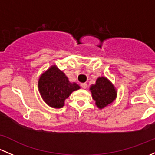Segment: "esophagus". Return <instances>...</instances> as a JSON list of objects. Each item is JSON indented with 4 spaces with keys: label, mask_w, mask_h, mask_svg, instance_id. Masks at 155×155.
I'll use <instances>...</instances> for the list:
<instances>
[{
    "label": "esophagus",
    "mask_w": 155,
    "mask_h": 155,
    "mask_svg": "<svg viewBox=\"0 0 155 155\" xmlns=\"http://www.w3.org/2000/svg\"><path fill=\"white\" fill-rule=\"evenodd\" d=\"M81 87L82 88H87V84L86 83H81Z\"/></svg>",
    "instance_id": "34e87169"
}]
</instances>
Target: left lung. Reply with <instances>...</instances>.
<instances>
[{
    "label": "left lung",
    "mask_w": 155,
    "mask_h": 155,
    "mask_svg": "<svg viewBox=\"0 0 155 155\" xmlns=\"http://www.w3.org/2000/svg\"><path fill=\"white\" fill-rule=\"evenodd\" d=\"M89 89L95 105L101 109L112 104L116 99V88L111 81L104 76L98 77L94 85H91Z\"/></svg>",
    "instance_id": "8db88e82"
}]
</instances>
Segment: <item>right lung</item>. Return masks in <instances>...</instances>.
Wrapping results in <instances>:
<instances>
[{
  "instance_id": "1",
  "label": "right lung",
  "mask_w": 155,
  "mask_h": 155,
  "mask_svg": "<svg viewBox=\"0 0 155 155\" xmlns=\"http://www.w3.org/2000/svg\"><path fill=\"white\" fill-rule=\"evenodd\" d=\"M80 89L76 82H70L63 71L52 65L38 79V90L42 99L50 107L60 109L72 92Z\"/></svg>"
}]
</instances>
